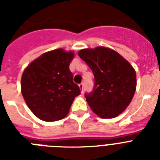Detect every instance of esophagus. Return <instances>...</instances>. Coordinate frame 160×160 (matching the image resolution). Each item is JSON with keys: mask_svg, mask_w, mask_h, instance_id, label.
Here are the masks:
<instances>
[{"mask_svg": "<svg viewBox=\"0 0 160 160\" xmlns=\"http://www.w3.org/2000/svg\"><path fill=\"white\" fill-rule=\"evenodd\" d=\"M79 87H80L81 92H83V90H84V83H80V85H79Z\"/></svg>", "mask_w": 160, "mask_h": 160, "instance_id": "1", "label": "esophagus"}]
</instances>
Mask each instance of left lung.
Here are the masks:
<instances>
[{
    "label": "left lung",
    "mask_w": 160,
    "mask_h": 160,
    "mask_svg": "<svg viewBox=\"0 0 160 160\" xmlns=\"http://www.w3.org/2000/svg\"><path fill=\"white\" fill-rule=\"evenodd\" d=\"M78 55L95 77L93 91L85 95L91 109L103 119L118 116L131 102L136 90L133 66L116 51L103 46L84 49Z\"/></svg>",
    "instance_id": "obj_1"
}]
</instances>
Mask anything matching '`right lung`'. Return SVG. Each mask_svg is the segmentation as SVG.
Listing matches in <instances>:
<instances>
[{
	"instance_id": "1",
	"label": "right lung",
	"mask_w": 160,
	"mask_h": 160,
	"mask_svg": "<svg viewBox=\"0 0 160 160\" xmlns=\"http://www.w3.org/2000/svg\"><path fill=\"white\" fill-rule=\"evenodd\" d=\"M73 58L72 51L56 49L41 55L24 70L21 94L29 109L41 120L63 119L80 94L69 69Z\"/></svg>"
}]
</instances>
